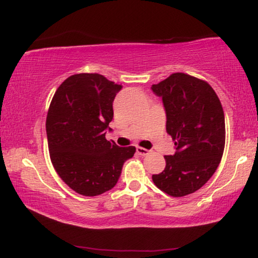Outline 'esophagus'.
<instances>
[{
    "instance_id": "obj_1",
    "label": "esophagus",
    "mask_w": 258,
    "mask_h": 258,
    "mask_svg": "<svg viewBox=\"0 0 258 258\" xmlns=\"http://www.w3.org/2000/svg\"><path fill=\"white\" fill-rule=\"evenodd\" d=\"M137 152L140 154V156H147V154H149V150H147V149H144V148H142V147H138L137 148Z\"/></svg>"
}]
</instances>
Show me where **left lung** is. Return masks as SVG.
<instances>
[{
    "instance_id": "8db88e82",
    "label": "left lung",
    "mask_w": 258,
    "mask_h": 258,
    "mask_svg": "<svg viewBox=\"0 0 258 258\" xmlns=\"http://www.w3.org/2000/svg\"><path fill=\"white\" fill-rule=\"evenodd\" d=\"M151 89L162 98L167 133L176 145V153L165 156V169L152 175V180L166 194L181 198L200 189L221 161L226 143L223 108L207 81L186 73H172Z\"/></svg>"
}]
</instances>
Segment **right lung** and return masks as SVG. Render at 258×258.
I'll list each match as a JSON object with an SVG mask.
<instances>
[{
  "mask_svg": "<svg viewBox=\"0 0 258 258\" xmlns=\"http://www.w3.org/2000/svg\"><path fill=\"white\" fill-rule=\"evenodd\" d=\"M120 84L98 73H78L57 88L50 101L46 132L50 161L70 188L97 196L113 188L135 147L107 141L113 101ZM110 130V128H109Z\"/></svg>",
  "mask_w": 258,
  "mask_h": 258,
  "instance_id": "right-lung-1",
  "label": "right lung"
}]
</instances>
